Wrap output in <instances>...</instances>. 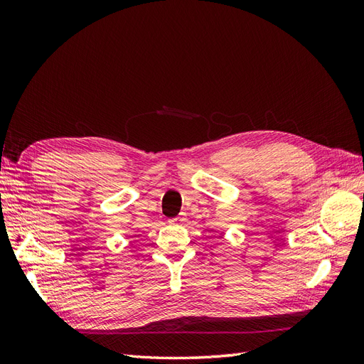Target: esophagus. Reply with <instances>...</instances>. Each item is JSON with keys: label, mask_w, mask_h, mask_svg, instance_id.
I'll use <instances>...</instances> for the list:
<instances>
[{"label": "esophagus", "mask_w": 364, "mask_h": 364, "mask_svg": "<svg viewBox=\"0 0 364 364\" xmlns=\"http://www.w3.org/2000/svg\"><path fill=\"white\" fill-rule=\"evenodd\" d=\"M185 218H186V215L182 213V214H179L178 217L171 218V220H170V223H171V225H182V223L185 222Z\"/></svg>", "instance_id": "esophagus-1"}]
</instances>
